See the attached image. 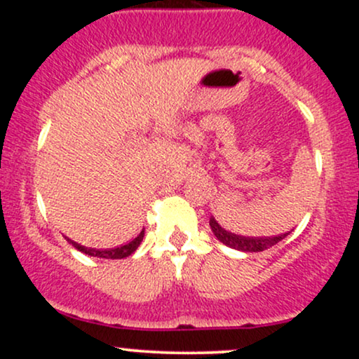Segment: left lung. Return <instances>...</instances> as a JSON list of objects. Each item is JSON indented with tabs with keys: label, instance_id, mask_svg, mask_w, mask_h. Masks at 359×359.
<instances>
[{
	"label": "left lung",
	"instance_id": "obj_1",
	"mask_svg": "<svg viewBox=\"0 0 359 359\" xmlns=\"http://www.w3.org/2000/svg\"><path fill=\"white\" fill-rule=\"evenodd\" d=\"M209 226H211L214 236L219 240L222 245L229 246V248L245 251V253H257V251H265L271 248L273 245H277L278 241H282L285 234H280V236H266V238H257V236H241V234L231 233L228 229H224L214 217L209 219Z\"/></svg>",
	"mask_w": 359,
	"mask_h": 359
}]
</instances>
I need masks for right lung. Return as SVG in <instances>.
<instances>
[{
	"label": "right lung",
	"mask_w": 359,
	"mask_h": 359,
	"mask_svg": "<svg viewBox=\"0 0 359 359\" xmlns=\"http://www.w3.org/2000/svg\"><path fill=\"white\" fill-rule=\"evenodd\" d=\"M143 236H145V229H142V233L138 234L137 238H135L133 241L126 243V245L123 246H118V248L114 250H94V248H86V246H81L79 243L69 240V243H72V246L76 250L82 251V253L89 255V257H97V258H108V259H119V258H126L130 257L131 253H135L137 248L140 246V243H142Z\"/></svg>",
	"instance_id": "add662e5"
}]
</instances>
